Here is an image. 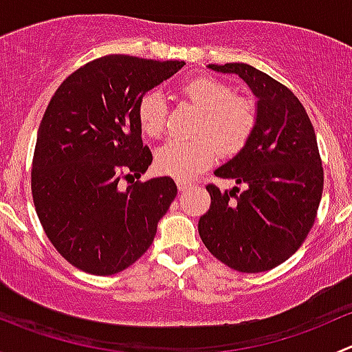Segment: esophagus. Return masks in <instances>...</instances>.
I'll list each match as a JSON object with an SVG mask.
<instances>
[{
	"mask_svg": "<svg viewBox=\"0 0 352 352\" xmlns=\"http://www.w3.org/2000/svg\"><path fill=\"white\" fill-rule=\"evenodd\" d=\"M177 187H179L180 192H184V190H187L192 187V182H189V180H184V179H177Z\"/></svg>",
	"mask_w": 352,
	"mask_h": 352,
	"instance_id": "obj_1",
	"label": "esophagus"
}]
</instances>
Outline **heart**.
<instances>
[{"label": "heart", "mask_w": 352, "mask_h": 352, "mask_svg": "<svg viewBox=\"0 0 352 352\" xmlns=\"http://www.w3.org/2000/svg\"><path fill=\"white\" fill-rule=\"evenodd\" d=\"M180 94L201 109L196 124L197 138L172 140L155 153L158 172L177 179H192L212 165L218 151L233 156L243 150L258 122L257 105L243 95H235L226 81L214 76H194L182 83ZM136 117L144 136L158 140L166 127L168 107L160 91H146L136 105Z\"/></svg>", "instance_id": "obj_1"}]
</instances>
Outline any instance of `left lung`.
<instances>
[{
	"instance_id": "obj_1",
	"label": "left lung",
	"mask_w": 352,
	"mask_h": 352,
	"mask_svg": "<svg viewBox=\"0 0 352 352\" xmlns=\"http://www.w3.org/2000/svg\"><path fill=\"white\" fill-rule=\"evenodd\" d=\"M247 81L257 100L254 136L214 172L240 184L221 190L208 184V212L199 235L218 261L239 272H264L287 261L314 226L324 190L317 136L296 95L245 63L209 65Z\"/></svg>"
}]
</instances>
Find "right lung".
<instances>
[{"instance_id": "right-lung-1", "label": "right lung", "mask_w": 352, "mask_h": 352, "mask_svg": "<svg viewBox=\"0 0 352 352\" xmlns=\"http://www.w3.org/2000/svg\"><path fill=\"white\" fill-rule=\"evenodd\" d=\"M184 65L104 56L52 95L32 160V197L47 239L80 271L116 274L153 243L177 186L170 177L136 180L153 162L136 105Z\"/></svg>"}]
</instances>
